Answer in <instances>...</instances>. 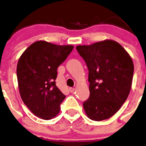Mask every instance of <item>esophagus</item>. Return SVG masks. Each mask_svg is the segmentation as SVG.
I'll return each mask as SVG.
<instances>
[{
    "mask_svg": "<svg viewBox=\"0 0 146 146\" xmlns=\"http://www.w3.org/2000/svg\"><path fill=\"white\" fill-rule=\"evenodd\" d=\"M69 91H70V93H72H72H74L75 91V89L74 88H70Z\"/></svg>",
    "mask_w": 146,
    "mask_h": 146,
    "instance_id": "1",
    "label": "esophagus"
}]
</instances>
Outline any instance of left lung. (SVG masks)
Here are the masks:
<instances>
[{"label": "left lung", "mask_w": 146, "mask_h": 146, "mask_svg": "<svg viewBox=\"0 0 146 146\" xmlns=\"http://www.w3.org/2000/svg\"><path fill=\"white\" fill-rule=\"evenodd\" d=\"M76 49L88 70L90 96L83 106L88 118L102 121L113 116L130 92L133 63L125 49L106 40Z\"/></svg>", "instance_id": "obj_1"}]
</instances>
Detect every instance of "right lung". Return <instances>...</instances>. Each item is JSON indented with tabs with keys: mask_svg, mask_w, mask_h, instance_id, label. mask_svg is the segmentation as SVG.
Returning <instances> with one entry per match:
<instances>
[{
	"mask_svg": "<svg viewBox=\"0 0 146 146\" xmlns=\"http://www.w3.org/2000/svg\"><path fill=\"white\" fill-rule=\"evenodd\" d=\"M73 48L72 46L39 40L29 46L19 58L17 67L19 94L36 116L48 120L59 113L66 96L55 84L57 70Z\"/></svg>",
	"mask_w": 146,
	"mask_h": 146,
	"instance_id": "right-lung-1",
	"label": "right lung"
}]
</instances>
